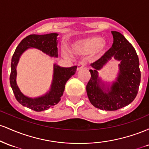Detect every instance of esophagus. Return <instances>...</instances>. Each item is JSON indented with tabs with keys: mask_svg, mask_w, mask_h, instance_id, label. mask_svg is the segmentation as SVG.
Here are the masks:
<instances>
[{
	"mask_svg": "<svg viewBox=\"0 0 149 149\" xmlns=\"http://www.w3.org/2000/svg\"><path fill=\"white\" fill-rule=\"evenodd\" d=\"M84 66H85L84 63H83V61H80V62L78 63V65H77V70L79 71V70L83 69V68H84Z\"/></svg>",
	"mask_w": 149,
	"mask_h": 149,
	"instance_id": "esophagus-1",
	"label": "esophagus"
}]
</instances>
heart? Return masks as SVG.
I'll return each instance as SVG.
<instances>
[{
  "label": "heart",
  "instance_id": "1",
  "mask_svg": "<svg viewBox=\"0 0 149 149\" xmlns=\"http://www.w3.org/2000/svg\"><path fill=\"white\" fill-rule=\"evenodd\" d=\"M107 42L100 36L87 38L78 40L72 45V50L75 54L79 55L90 54L92 60L100 58L107 51Z\"/></svg>",
  "mask_w": 149,
  "mask_h": 149
}]
</instances>
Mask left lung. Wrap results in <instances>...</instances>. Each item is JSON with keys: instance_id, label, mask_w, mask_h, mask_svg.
<instances>
[{"instance_id": "8db88e82", "label": "left lung", "mask_w": 149, "mask_h": 149, "mask_svg": "<svg viewBox=\"0 0 149 149\" xmlns=\"http://www.w3.org/2000/svg\"><path fill=\"white\" fill-rule=\"evenodd\" d=\"M113 42L110 49L102 57L91 64V78L86 85V91L90 103L97 109L116 111L127 106L137 95L141 81V72L138 55L132 45L118 31H111ZM121 61L117 81L113 84L108 93L99 86L98 70L111 57Z\"/></svg>"}]
</instances>
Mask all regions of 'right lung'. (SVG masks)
Returning a JSON list of instances; mask_svg holds the SVG:
<instances>
[{"mask_svg":"<svg viewBox=\"0 0 149 149\" xmlns=\"http://www.w3.org/2000/svg\"><path fill=\"white\" fill-rule=\"evenodd\" d=\"M57 33H52L45 35L32 34L26 36L20 42L15 49L11 61V73L10 83L15 98L19 103L32 109L35 111H42L52 108L61 100L67 80L76 73L77 66L63 68L54 64V78L50 91L45 96L36 99H31L25 97L20 92L16 83V66L20 55L29 47H35L51 57H58L57 54Z\"/></svg>","mask_w":149,"mask_h":149,"instance_id":"right-lung-1","label":"right lung"}]
</instances>
